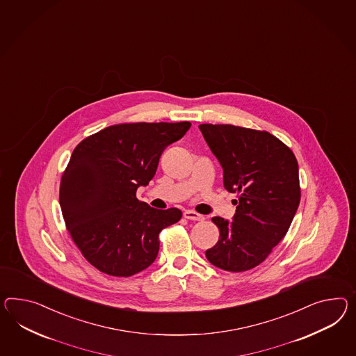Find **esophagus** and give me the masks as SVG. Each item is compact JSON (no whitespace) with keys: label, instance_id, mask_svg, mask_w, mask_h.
Returning <instances> with one entry per match:
<instances>
[{"label":"esophagus","instance_id":"esophagus-1","mask_svg":"<svg viewBox=\"0 0 356 356\" xmlns=\"http://www.w3.org/2000/svg\"><path fill=\"white\" fill-rule=\"evenodd\" d=\"M183 216H184V218L190 219V220H204L205 219L204 216H201V214L193 211V210H186L183 213Z\"/></svg>","mask_w":356,"mask_h":356}]
</instances>
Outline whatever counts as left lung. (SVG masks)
Listing matches in <instances>:
<instances>
[{
	"label": "left lung",
	"instance_id": "left-lung-1",
	"mask_svg": "<svg viewBox=\"0 0 356 356\" xmlns=\"http://www.w3.org/2000/svg\"><path fill=\"white\" fill-rule=\"evenodd\" d=\"M223 169V184L238 193L232 220L214 217L218 243L210 264L241 273L262 264L288 232L301 200L298 163L291 148L267 131L234 125H199Z\"/></svg>",
	"mask_w": 356,
	"mask_h": 356
}]
</instances>
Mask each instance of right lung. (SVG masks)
<instances>
[{"label": "right lung", "instance_id": "add662e5", "mask_svg": "<svg viewBox=\"0 0 356 356\" xmlns=\"http://www.w3.org/2000/svg\"><path fill=\"white\" fill-rule=\"evenodd\" d=\"M191 122L119 124L85 138L74 148L59 190L64 222L88 262L104 274L128 277L159 253L161 229L182 211L159 210L137 199L154 178L165 148Z\"/></svg>", "mask_w": 356, "mask_h": 356}]
</instances>
